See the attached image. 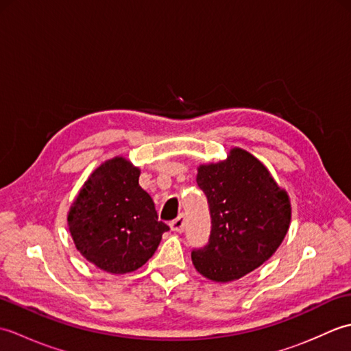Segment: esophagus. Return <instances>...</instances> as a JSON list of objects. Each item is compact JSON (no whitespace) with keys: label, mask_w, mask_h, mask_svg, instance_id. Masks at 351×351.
Here are the masks:
<instances>
[{"label":"esophagus","mask_w":351,"mask_h":351,"mask_svg":"<svg viewBox=\"0 0 351 351\" xmlns=\"http://www.w3.org/2000/svg\"><path fill=\"white\" fill-rule=\"evenodd\" d=\"M170 229L175 230V232H184V229H185V217H184L182 214L178 215L175 220L170 221Z\"/></svg>","instance_id":"1"}]
</instances>
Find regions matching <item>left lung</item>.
I'll list each match as a JSON object with an SVG mask.
<instances>
[{
    "label": "left lung",
    "mask_w": 351,
    "mask_h": 351,
    "mask_svg": "<svg viewBox=\"0 0 351 351\" xmlns=\"http://www.w3.org/2000/svg\"><path fill=\"white\" fill-rule=\"evenodd\" d=\"M196 182L211 214L208 244L191 252L200 274L237 280L273 256L288 232L291 204L263 162L234 147L225 161L200 164Z\"/></svg>",
    "instance_id": "obj_1"
}]
</instances>
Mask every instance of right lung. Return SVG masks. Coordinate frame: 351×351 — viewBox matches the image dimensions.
Instances as JSON below:
<instances>
[{"label":"right lung","mask_w":351,"mask_h":351,"mask_svg":"<svg viewBox=\"0 0 351 351\" xmlns=\"http://www.w3.org/2000/svg\"><path fill=\"white\" fill-rule=\"evenodd\" d=\"M140 169L114 156L93 170L68 213L75 247L111 274L136 271L151 258L169 226L138 185Z\"/></svg>","instance_id":"right-lung-1"}]
</instances>
